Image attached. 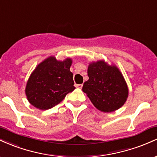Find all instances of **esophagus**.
Listing matches in <instances>:
<instances>
[{
    "mask_svg": "<svg viewBox=\"0 0 157 157\" xmlns=\"http://www.w3.org/2000/svg\"><path fill=\"white\" fill-rule=\"evenodd\" d=\"M75 86H76L77 88H79V89H82V84H77Z\"/></svg>",
    "mask_w": 157,
    "mask_h": 157,
    "instance_id": "obj_1",
    "label": "esophagus"
}]
</instances>
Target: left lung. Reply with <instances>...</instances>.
Listing matches in <instances>:
<instances>
[{
  "label": "left lung",
  "instance_id": "left-lung-1",
  "mask_svg": "<svg viewBox=\"0 0 157 157\" xmlns=\"http://www.w3.org/2000/svg\"><path fill=\"white\" fill-rule=\"evenodd\" d=\"M89 80L84 82L82 91L93 105L103 112H112L124 105L128 89L119 68L104 60L89 63Z\"/></svg>",
  "mask_w": 157,
  "mask_h": 157
}]
</instances>
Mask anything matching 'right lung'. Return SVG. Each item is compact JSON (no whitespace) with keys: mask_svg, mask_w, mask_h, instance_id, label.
Here are the masks:
<instances>
[{"mask_svg":"<svg viewBox=\"0 0 157 157\" xmlns=\"http://www.w3.org/2000/svg\"><path fill=\"white\" fill-rule=\"evenodd\" d=\"M71 58L58 61L49 57L37 65L27 81L25 92L28 101L37 109L47 110L59 104L75 89Z\"/></svg>","mask_w":157,"mask_h":157,"instance_id":"add662e5","label":"right lung"}]
</instances>
